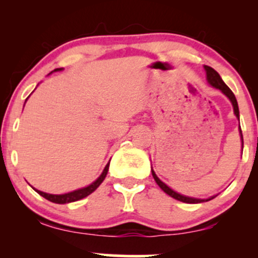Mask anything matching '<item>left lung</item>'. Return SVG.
<instances>
[{
  "label": "left lung",
  "instance_id": "8db88e82",
  "mask_svg": "<svg viewBox=\"0 0 258 258\" xmlns=\"http://www.w3.org/2000/svg\"><path fill=\"white\" fill-rule=\"evenodd\" d=\"M204 69H205V72H206V80H207V82H209V85L212 86V87L217 88V90H220L222 93H223L224 96H226L227 98L230 100V103H232V105H233L234 115H235L236 119L239 120V117H240L239 116V106H238V102H236V98H235V96H234L233 92L230 91V88L228 87L226 84H224V81L222 80L220 74L216 72L215 69H212L211 67H207V65H204ZM239 135H240V139H241V153H242L244 141H242V133H241V128H240V123H239ZM152 174H153L154 179H155V182L158 183V185L165 191V193H166L167 195H170V197H172L173 199L182 201V203H186V204L204 203V201H209V200L214 199V198L216 197V195H214V197H210V198H207V199H199V198L186 197V195L177 193V191H174L172 188H170L167 184H165V183L162 182V180L160 179L158 176H156V173L154 172L153 167H152Z\"/></svg>",
  "mask_w": 258,
  "mask_h": 258
}]
</instances>
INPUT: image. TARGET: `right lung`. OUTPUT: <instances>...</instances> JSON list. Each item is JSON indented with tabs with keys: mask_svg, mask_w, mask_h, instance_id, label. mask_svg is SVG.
I'll return each instance as SVG.
<instances>
[{
	"mask_svg": "<svg viewBox=\"0 0 258 258\" xmlns=\"http://www.w3.org/2000/svg\"><path fill=\"white\" fill-rule=\"evenodd\" d=\"M61 70H63V68H58V69L53 70L52 73L61 72ZM25 102H26V100H25ZM109 164H110V162H108V164H106V166L104 167V170H103L102 174H100V176L96 180H94V182H92L90 185L84 186V188L76 189V190L69 191V193H65V194H48V193H44V191L38 190V189H35V188L34 189H35V191H36V193L40 194L41 197H43L44 199L52 201V203H55V204H69V203H74V201L81 200V199H84V198L88 197V195L93 193V191L96 190V189L98 188L100 184H102V182L105 178L106 173H108Z\"/></svg>",
	"mask_w": 258,
	"mask_h": 258,
	"instance_id": "right-lung-1",
	"label": "right lung"
}]
</instances>
